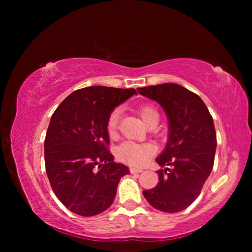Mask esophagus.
Returning a JSON list of instances; mask_svg holds the SVG:
<instances>
[{"mask_svg": "<svg viewBox=\"0 0 252 252\" xmlns=\"http://www.w3.org/2000/svg\"><path fill=\"white\" fill-rule=\"evenodd\" d=\"M143 171L142 169H138V168H130V172L131 173H141Z\"/></svg>", "mask_w": 252, "mask_h": 252, "instance_id": "obj_1", "label": "esophagus"}]
</instances>
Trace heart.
I'll return each mask as SVG.
<instances>
[{"label": "heart", "instance_id": "1", "mask_svg": "<svg viewBox=\"0 0 252 252\" xmlns=\"http://www.w3.org/2000/svg\"><path fill=\"white\" fill-rule=\"evenodd\" d=\"M139 114L143 122L149 126L159 121V113L152 106L144 105L139 109ZM119 110H114L110 113L106 122V130L110 136H114L118 127ZM156 153V148L150 143H135L126 141L120 144L117 150L119 160L132 167H141L150 160V158Z\"/></svg>", "mask_w": 252, "mask_h": 252}]
</instances>
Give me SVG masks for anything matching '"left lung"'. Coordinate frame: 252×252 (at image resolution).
<instances>
[{
    "label": "left lung",
    "mask_w": 252,
    "mask_h": 252,
    "mask_svg": "<svg viewBox=\"0 0 252 252\" xmlns=\"http://www.w3.org/2000/svg\"><path fill=\"white\" fill-rule=\"evenodd\" d=\"M141 95L163 108L169 120V138L156 161L159 183L144 190L147 201L158 210L174 213L185 210L199 197L211 173L217 135L210 112L201 97L176 83L139 88Z\"/></svg>",
    "instance_id": "8db88e82"
}]
</instances>
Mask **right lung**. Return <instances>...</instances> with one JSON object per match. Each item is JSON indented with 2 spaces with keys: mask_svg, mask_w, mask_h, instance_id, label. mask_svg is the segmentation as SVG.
<instances>
[{
  "mask_svg": "<svg viewBox=\"0 0 252 252\" xmlns=\"http://www.w3.org/2000/svg\"><path fill=\"white\" fill-rule=\"evenodd\" d=\"M134 89L88 87L62 101L51 117L44 141L45 169L55 195L70 211L92 217L112 204L129 168L109 151L106 122Z\"/></svg>",
  "mask_w": 252,
  "mask_h": 252,
  "instance_id": "add662e5",
  "label": "right lung"
}]
</instances>
